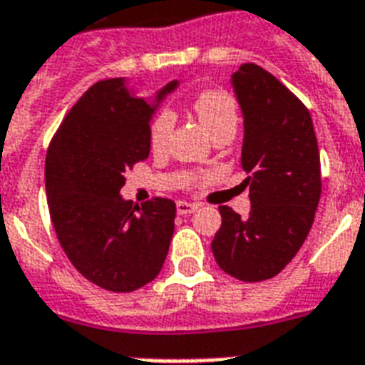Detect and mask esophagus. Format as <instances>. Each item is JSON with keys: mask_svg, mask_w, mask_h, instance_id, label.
I'll return each instance as SVG.
<instances>
[{"mask_svg": "<svg viewBox=\"0 0 365 365\" xmlns=\"http://www.w3.org/2000/svg\"><path fill=\"white\" fill-rule=\"evenodd\" d=\"M197 205L196 203H188V201H177V212L179 215H192L196 211Z\"/></svg>", "mask_w": 365, "mask_h": 365, "instance_id": "esophagus-1", "label": "esophagus"}]
</instances>
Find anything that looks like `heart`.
<instances>
[{
  "label": "heart",
  "instance_id": "heart-1",
  "mask_svg": "<svg viewBox=\"0 0 365 365\" xmlns=\"http://www.w3.org/2000/svg\"><path fill=\"white\" fill-rule=\"evenodd\" d=\"M192 110L211 137L224 132L235 133V130H237V105H235L232 96L222 92V90H205V92L197 94L196 100L192 101ZM173 128V113L162 110L156 115V118L150 124V132H148V143H150L153 153L162 154L168 150Z\"/></svg>",
  "mask_w": 365,
  "mask_h": 365
}]
</instances>
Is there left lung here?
Returning <instances> with one entry per match:
<instances>
[{"label":"left lung","instance_id":"obj_1","mask_svg":"<svg viewBox=\"0 0 365 365\" xmlns=\"http://www.w3.org/2000/svg\"><path fill=\"white\" fill-rule=\"evenodd\" d=\"M243 115L241 165L250 212L220 205L211 249L220 269L245 282L275 277L298 255L320 200V156L305 105L271 73L243 63L232 78Z\"/></svg>","mask_w":365,"mask_h":365}]
</instances>
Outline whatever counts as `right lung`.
<instances>
[{"label":"right lung","instance_id":"right-lung-1","mask_svg":"<svg viewBox=\"0 0 365 365\" xmlns=\"http://www.w3.org/2000/svg\"><path fill=\"white\" fill-rule=\"evenodd\" d=\"M169 81L141 98L128 78L100 81L63 118L45 162L48 211L75 269L110 292H132L156 279L173 237L177 207L154 197L133 205L120 196L126 173L148 158L150 122L179 88Z\"/></svg>","mask_w":365,"mask_h":365}]
</instances>
